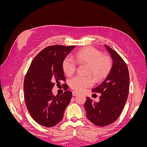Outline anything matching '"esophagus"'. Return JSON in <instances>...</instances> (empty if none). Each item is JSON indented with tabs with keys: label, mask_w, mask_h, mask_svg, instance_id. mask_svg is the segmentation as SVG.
Masks as SVG:
<instances>
[{
	"label": "esophagus",
	"mask_w": 147,
	"mask_h": 147,
	"mask_svg": "<svg viewBox=\"0 0 147 147\" xmlns=\"http://www.w3.org/2000/svg\"><path fill=\"white\" fill-rule=\"evenodd\" d=\"M78 94H79V93L78 92H77V91H73L72 92L73 96H77Z\"/></svg>",
	"instance_id": "obj_1"
}]
</instances>
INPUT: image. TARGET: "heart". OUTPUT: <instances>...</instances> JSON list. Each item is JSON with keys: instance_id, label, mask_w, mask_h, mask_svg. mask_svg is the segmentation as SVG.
Returning a JSON list of instances; mask_svg holds the SVG:
<instances>
[{"instance_id": "1", "label": "heart", "mask_w": 147, "mask_h": 147, "mask_svg": "<svg viewBox=\"0 0 147 147\" xmlns=\"http://www.w3.org/2000/svg\"><path fill=\"white\" fill-rule=\"evenodd\" d=\"M74 59L79 64H87L86 74L92 75L98 82L107 78L112 68V59L108 56L102 55L101 51L94 47H86L78 50L74 55ZM62 68L65 74L70 77L77 70V64L70 57L66 56L62 62ZM93 83L91 75H78L70 80L69 85L75 91H82L91 86Z\"/></svg>"}]
</instances>
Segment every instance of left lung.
Wrapping results in <instances>:
<instances>
[{
	"label": "left lung",
	"instance_id": "1",
	"mask_svg": "<svg viewBox=\"0 0 147 147\" xmlns=\"http://www.w3.org/2000/svg\"><path fill=\"white\" fill-rule=\"evenodd\" d=\"M105 47L113 60L112 70L105 80L92 90L93 92L101 94L99 102H93L86 97L84 104L88 119L101 127L109 125L119 117L125 105L129 88V75L126 63L110 47Z\"/></svg>",
	"mask_w": 147,
	"mask_h": 147
}]
</instances>
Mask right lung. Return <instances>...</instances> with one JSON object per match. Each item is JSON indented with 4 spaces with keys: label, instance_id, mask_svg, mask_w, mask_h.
<instances>
[{
    "label": "right lung",
    "instance_id": "obj_1",
    "mask_svg": "<svg viewBox=\"0 0 147 147\" xmlns=\"http://www.w3.org/2000/svg\"><path fill=\"white\" fill-rule=\"evenodd\" d=\"M75 46L52 45L43 49L34 57L24 81V99L27 109L32 118L40 125L53 127L63 118L72 93L67 91L55 96L53 88L56 83L65 82L62 62Z\"/></svg>",
    "mask_w": 147,
    "mask_h": 147
}]
</instances>
